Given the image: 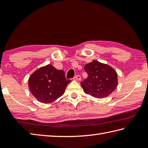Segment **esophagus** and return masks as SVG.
I'll return each instance as SVG.
<instances>
[{"mask_svg":"<svg viewBox=\"0 0 148 148\" xmlns=\"http://www.w3.org/2000/svg\"><path fill=\"white\" fill-rule=\"evenodd\" d=\"M74 78L76 80H78V81H80L81 79V76H79V75H76V76L74 77Z\"/></svg>","mask_w":148,"mask_h":148,"instance_id":"34e87169","label":"esophagus"}]
</instances>
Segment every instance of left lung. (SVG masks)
I'll return each mask as SVG.
<instances>
[{
    "mask_svg": "<svg viewBox=\"0 0 148 148\" xmlns=\"http://www.w3.org/2000/svg\"><path fill=\"white\" fill-rule=\"evenodd\" d=\"M84 71L88 78L81 85L86 94L97 99L105 98L117 87L118 74L110 65L93 60L85 65Z\"/></svg>",
    "mask_w": 148,
    "mask_h": 148,
    "instance_id": "1",
    "label": "left lung"
}]
</instances>
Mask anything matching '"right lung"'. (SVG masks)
I'll return each instance as SVG.
<instances>
[{"instance_id": "obj_1", "label": "right lung", "mask_w": 148, "mask_h": 148, "mask_svg": "<svg viewBox=\"0 0 148 148\" xmlns=\"http://www.w3.org/2000/svg\"><path fill=\"white\" fill-rule=\"evenodd\" d=\"M71 80L66 79L64 71L48 64L30 75L29 88L34 97L42 103H51L64 95Z\"/></svg>"}]
</instances>
